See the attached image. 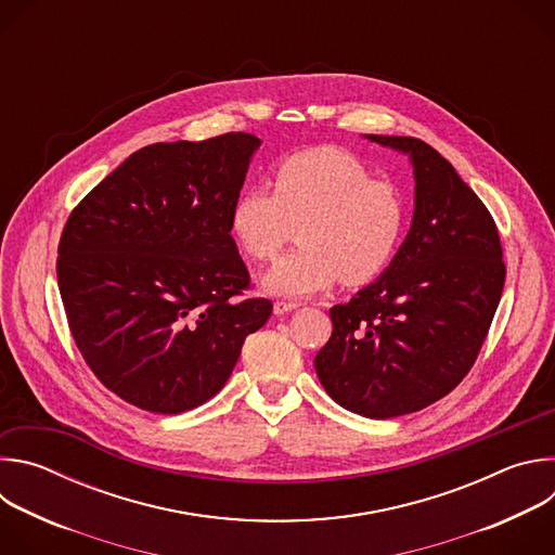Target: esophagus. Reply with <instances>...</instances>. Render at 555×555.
Segmentation results:
<instances>
[{
  "label": "esophagus",
  "instance_id": "34e87169",
  "mask_svg": "<svg viewBox=\"0 0 555 555\" xmlns=\"http://www.w3.org/2000/svg\"><path fill=\"white\" fill-rule=\"evenodd\" d=\"M298 307V302H292V300H276L274 302V313L276 315H283V313H287V311H292V309H296Z\"/></svg>",
  "mask_w": 555,
  "mask_h": 555
}]
</instances>
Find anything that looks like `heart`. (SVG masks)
<instances>
[{
  "mask_svg": "<svg viewBox=\"0 0 555 555\" xmlns=\"http://www.w3.org/2000/svg\"><path fill=\"white\" fill-rule=\"evenodd\" d=\"M274 191L248 186L234 197L230 232L240 248L270 261L298 223V250L261 279L272 296L300 298L330 289L338 279L362 285L395 259L406 228L398 186L373 180L371 169L340 146L292 153L272 171Z\"/></svg>",
  "mask_w": 555,
  "mask_h": 555,
  "instance_id": "heart-1",
  "label": "heart"
}]
</instances>
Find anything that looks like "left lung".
Instances as JSON below:
<instances>
[{
	"label": "left lung",
	"instance_id": "1",
	"mask_svg": "<svg viewBox=\"0 0 555 555\" xmlns=\"http://www.w3.org/2000/svg\"><path fill=\"white\" fill-rule=\"evenodd\" d=\"M364 138L409 155L413 223L392 263L330 309L334 332L313 366L343 409L388 420L430 406L467 375L505 263L490 210L439 151L409 135Z\"/></svg>",
	"mask_w": 555,
	"mask_h": 555
}]
</instances>
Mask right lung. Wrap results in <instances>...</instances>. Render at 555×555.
I'll return each instance as SVG.
<instances>
[{"instance_id":"add662e5","label":"right lung","mask_w":555,"mask_h":555,"mask_svg":"<svg viewBox=\"0 0 555 555\" xmlns=\"http://www.w3.org/2000/svg\"><path fill=\"white\" fill-rule=\"evenodd\" d=\"M261 140L223 133L155 142L78 204L61 234L56 279L69 332L120 400L157 415L221 390L272 302L250 285L230 208Z\"/></svg>"}]
</instances>
